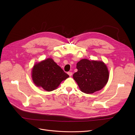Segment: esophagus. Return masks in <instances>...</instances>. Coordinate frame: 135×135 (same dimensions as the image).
<instances>
[{
  "instance_id": "1",
  "label": "esophagus",
  "mask_w": 135,
  "mask_h": 135,
  "mask_svg": "<svg viewBox=\"0 0 135 135\" xmlns=\"http://www.w3.org/2000/svg\"><path fill=\"white\" fill-rule=\"evenodd\" d=\"M68 73V74L69 75V76H72V72H68L67 73Z\"/></svg>"
}]
</instances>
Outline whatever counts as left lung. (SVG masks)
<instances>
[{
    "label": "left lung",
    "mask_w": 135,
    "mask_h": 135,
    "mask_svg": "<svg viewBox=\"0 0 135 135\" xmlns=\"http://www.w3.org/2000/svg\"><path fill=\"white\" fill-rule=\"evenodd\" d=\"M78 71L73 77L80 90L93 94L101 90L109 78L108 68L102 61L82 59L76 64Z\"/></svg>",
    "instance_id": "1"
}]
</instances>
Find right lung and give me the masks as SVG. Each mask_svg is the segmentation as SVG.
<instances>
[{
	"label": "right lung",
	"mask_w": 135,
	"mask_h": 135,
	"mask_svg": "<svg viewBox=\"0 0 135 135\" xmlns=\"http://www.w3.org/2000/svg\"><path fill=\"white\" fill-rule=\"evenodd\" d=\"M32 77L35 85L51 91L69 75L52 59L49 58L35 64L32 69Z\"/></svg>",
	"instance_id": "add662e5"
}]
</instances>
